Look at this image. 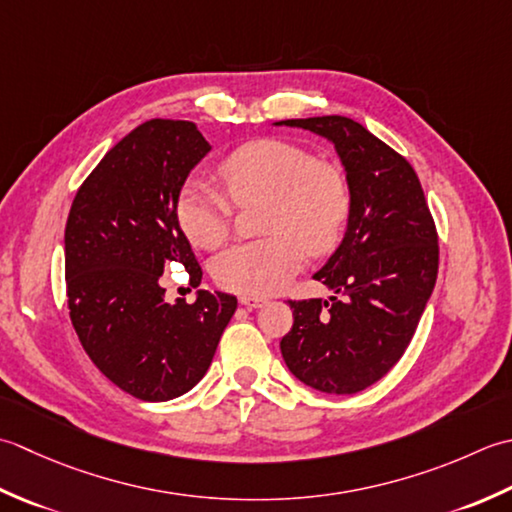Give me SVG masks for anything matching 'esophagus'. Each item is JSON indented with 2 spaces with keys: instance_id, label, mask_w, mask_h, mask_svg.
Masks as SVG:
<instances>
[{
  "instance_id": "obj_1",
  "label": "esophagus",
  "mask_w": 512,
  "mask_h": 512,
  "mask_svg": "<svg viewBox=\"0 0 512 512\" xmlns=\"http://www.w3.org/2000/svg\"><path fill=\"white\" fill-rule=\"evenodd\" d=\"M243 307L247 309H258V307H265L267 305V298H258V296H241L238 298Z\"/></svg>"
}]
</instances>
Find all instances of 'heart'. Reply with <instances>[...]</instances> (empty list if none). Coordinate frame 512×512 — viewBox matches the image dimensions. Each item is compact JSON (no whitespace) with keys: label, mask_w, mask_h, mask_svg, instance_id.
I'll list each match as a JSON object with an SVG mask.
<instances>
[{"label":"heart","mask_w":512,"mask_h":512,"mask_svg":"<svg viewBox=\"0 0 512 512\" xmlns=\"http://www.w3.org/2000/svg\"><path fill=\"white\" fill-rule=\"evenodd\" d=\"M229 196L238 205L267 201L263 232L269 238L238 243L218 254L212 276L243 296H269L283 289L311 256L340 243L351 216L349 179L336 163L285 139H256L221 163ZM234 205L205 181H187L176 196V221L196 247L214 249L229 236Z\"/></svg>","instance_id":"1"}]
</instances>
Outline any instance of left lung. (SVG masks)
Returning a JSON list of instances; mask_svg holds the SVG:
<instances>
[{"label": "left lung", "mask_w": 512, "mask_h": 512, "mask_svg": "<svg viewBox=\"0 0 512 512\" xmlns=\"http://www.w3.org/2000/svg\"><path fill=\"white\" fill-rule=\"evenodd\" d=\"M333 143L351 187V216L336 252L314 276L329 300H289L285 364L307 387L351 395L384 378L409 347L429 302L440 247L420 179L402 154L338 117L276 121Z\"/></svg>", "instance_id": "obj_1"}]
</instances>
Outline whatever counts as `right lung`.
<instances>
[{
	"label": "right lung",
	"instance_id": "right-lung-1",
	"mask_svg": "<svg viewBox=\"0 0 512 512\" xmlns=\"http://www.w3.org/2000/svg\"><path fill=\"white\" fill-rule=\"evenodd\" d=\"M192 121L152 119L108 154L72 201L64 249L70 320L95 367L143 402L190 391L210 369L236 298L201 289L165 302L163 269L203 271L176 221V196L210 152Z\"/></svg>",
	"mask_w": 512,
	"mask_h": 512
}]
</instances>
